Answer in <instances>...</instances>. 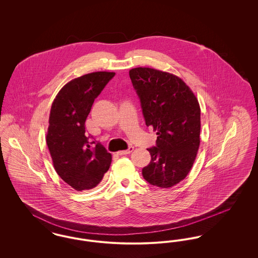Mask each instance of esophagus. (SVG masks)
Returning a JSON list of instances; mask_svg holds the SVG:
<instances>
[{"label":"esophagus","instance_id":"esophagus-1","mask_svg":"<svg viewBox=\"0 0 258 258\" xmlns=\"http://www.w3.org/2000/svg\"><path fill=\"white\" fill-rule=\"evenodd\" d=\"M134 149H135V148L133 147V146H130L127 150H124V151H119L117 154H118L119 156H123V155H126V154H131V153L134 151Z\"/></svg>","mask_w":258,"mask_h":258}]
</instances>
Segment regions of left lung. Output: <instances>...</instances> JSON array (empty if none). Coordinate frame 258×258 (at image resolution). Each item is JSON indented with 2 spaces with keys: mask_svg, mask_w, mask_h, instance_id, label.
<instances>
[{
  "mask_svg": "<svg viewBox=\"0 0 258 258\" xmlns=\"http://www.w3.org/2000/svg\"><path fill=\"white\" fill-rule=\"evenodd\" d=\"M147 126L157 132L152 160L142 169L149 184L163 188L184 180L200 144V107L197 97L176 75L150 68L130 71Z\"/></svg>",
  "mask_w": 258,
  "mask_h": 258,
  "instance_id": "8db88e82",
  "label": "left lung"
}]
</instances>
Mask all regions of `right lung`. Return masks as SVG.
<instances>
[{
	"instance_id": "right-lung-1",
	"label": "right lung",
	"mask_w": 258,
	"mask_h": 258,
	"mask_svg": "<svg viewBox=\"0 0 258 258\" xmlns=\"http://www.w3.org/2000/svg\"><path fill=\"white\" fill-rule=\"evenodd\" d=\"M115 73L85 74L67 83L54 99L46 143L58 175L74 189H91L111 164L110 153L85 134V121L95 99Z\"/></svg>"
}]
</instances>
